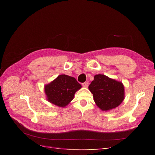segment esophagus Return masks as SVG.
I'll use <instances>...</instances> for the list:
<instances>
[{
    "label": "esophagus",
    "mask_w": 155,
    "mask_h": 155,
    "mask_svg": "<svg viewBox=\"0 0 155 155\" xmlns=\"http://www.w3.org/2000/svg\"><path fill=\"white\" fill-rule=\"evenodd\" d=\"M82 85H83V87H88V82L83 83H82Z\"/></svg>",
    "instance_id": "1"
}]
</instances>
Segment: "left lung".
I'll return each instance as SVG.
<instances>
[{
    "mask_svg": "<svg viewBox=\"0 0 155 155\" xmlns=\"http://www.w3.org/2000/svg\"><path fill=\"white\" fill-rule=\"evenodd\" d=\"M88 86L96 104L104 111L119 106L124 100V87L121 82L109 78L105 75L97 74Z\"/></svg>",
    "mask_w": 155,
    "mask_h": 155,
    "instance_id": "1",
    "label": "left lung"
}]
</instances>
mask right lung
I'll return each instance as SVG.
<instances>
[{
    "label": "right lung",
    "mask_w": 155,
    "mask_h": 155,
    "mask_svg": "<svg viewBox=\"0 0 155 155\" xmlns=\"http://www.w3.org/2000/svg\"><path fill=\"white\" fill-rule=\"evenodd\" d=\"M81 88L76 79L62 74L45 86V92L49 102L60 107H66L76 93Z\"/></svg>",
    "instance_id": "right-lung-1"
}]
</instances>
